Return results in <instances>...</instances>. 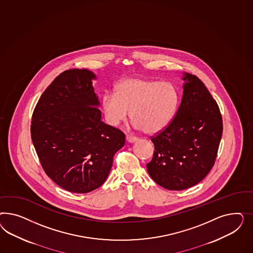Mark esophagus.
<instances>
[{
    "mask_svg": "<svg viewBox=\"0 0 253 253\" xmlns=\"http://www.w3.org/2000/svg\"><path fill=\"white\" fill-rule=\"evenodd\" d=\"M126 140H127V142H129V143H133V142L137 141L138 138L135 137V136H131V135H127V136H126Z\"/></svg>",
    "mask_w": 253,
    "mask_h": 253,
    "instance_id": "34e87169",
    "label": "esophagus"
}]
</instances>
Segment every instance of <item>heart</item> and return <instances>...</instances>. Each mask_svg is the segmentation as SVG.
Masks as SVG:
<instances>
[{
  "mask_svg": "<svg viewBox=\"0 0 253 253\" xmlns=\"http://www.w3.org/2000/svg\"><path fill=\"white\" fill-rule=\"evenodd\" d=\"M178 103L179 93L172 84L132 77L117 85L116 93L103 95L102 108L109 124L125 122L130 111L134 127L154 134L171 122Z\"/></svg>",
  "mask_w": 253,
  "mask_h": 253,
  "instance_id": "1",
  "label": "heart"
}]
</instances>
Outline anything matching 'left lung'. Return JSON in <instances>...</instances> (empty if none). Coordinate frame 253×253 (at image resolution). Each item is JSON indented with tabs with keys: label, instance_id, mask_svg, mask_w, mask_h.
<instances>
[{
	"label": "left lung",
	"instance_id": "1",
	"mask_svg": "<svg viewBox=\"0 0 253 253\" xmlns=\"http://www.w3.org/2000/svg\"><path fill=\"white\" fill-rule=\"evenodd\" d=\"M181 105L168 126L151 137L150 177L169 190H184L199 184L214 165L222 138L219 107L207 87L195 75L184 73Z\"/></svg>",
	"mask_w": 253,
	"mask_h": 253
}]
</instances>
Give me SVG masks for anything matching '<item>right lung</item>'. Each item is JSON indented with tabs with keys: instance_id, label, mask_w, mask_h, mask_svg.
Returning a JSON list of instances; mask_svg holds the SVG:
<instances>
[{
	"instance_id": "obj_1",
	"label": "right lung",
	"mask_w": 253,
	"mask_h": 253,
	"mask_svg": "<svg viewBox=\"0 0 253 253\" xmlns=\"http://www.w3.org/2000/svg\"><path fill=\"white\" fill-rule=\"evenodd\" d=\"M87 69H69L46 88L34 108L31 139L46 174L72 193H89L107 180L125 134L101 122L99 100Z\"/></svg>"
}]
</instances>
